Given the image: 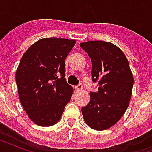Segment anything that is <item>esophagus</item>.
<instances>
[{"mask_svg": "<svg viewBox=\"0 0 152 152\" xmlns=\"http://www.w3.org/2000/svg\"><path fill=\"white\" fill-rule=\"evenodd\" d=\"M83 89L82 85H79V86H76V90H81Z\"/></svg>", "mask_w": 152, "mask_h": 152, "instance_id": "1", "label": "esophagus"}]
</instances>
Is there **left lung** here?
Masks as SVG:
<instances>
[{
    "label": "left lung",
    "mask_w": 152,
    "mask_h": 152,
    "mask_svg": "<svg viewBox=\"0 0 152 152\" xmlns=\"http://www.w3.org/2000/svg\"><path fill=\"white\" fill-rule=\"evenodd\" d=\"M92 62V80L99 90L90 93L89 104L81 108L89 127L105 130L120 121L129 105L134 76L127 58L111 42L90 40L80 44Z\"/></svg>",
    "instance_id": "obj_1"
}]
</instances>
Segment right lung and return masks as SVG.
I'll use <instances>...</instances> for the list:
<instances>
[{
	"label": "right lung",
	"mask_w": 152,
	"mask_h": 152,
	"mask_svg": "<svg viewBox=\"0 0 152 152\" xmlns=\"http://www.w3.org/2000/svg\"><path fill=\"white\" fill-rule=\"evenodd\" d=\"M75 40L43 38L23 53L15 79L18 97L28 117L39 126L58 122L73 88L65 80V59Z\"/></svg>",
	"instance_id": "add662e5"
}]
</instances>
